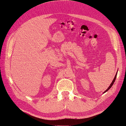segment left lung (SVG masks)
Returning <instances> with one entry per match:
<instances>
[{
	"mask_svg": "<svg viewBox=\"0 0 126 126\" xmlns=\"http://www.w3.org/2000/svg\"><path fill=\"white\" fill-rule=\"evenodd\" d=\"M117 73H118V71H117V73H116V75H115V78H113V80H112V81L111 82V84H110V85L109 86V87L108 88V89L106 90V91H105L104 93H103V94H104V93H106L107 91H108L111 87V86H112V85L113 84V83H114V82H115V80H116V77H117Z\"/></svg>",
	"mask_w": 126,
	"mask_h": 126,
	"instance_id": "obj_1",
	"label": "left lung"
}]
</instances>
